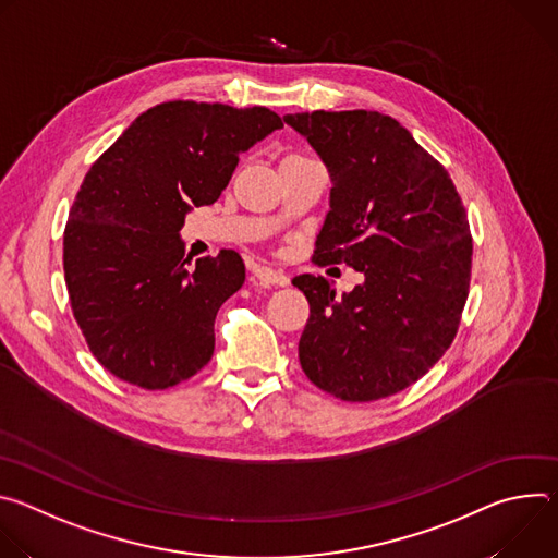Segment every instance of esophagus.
Masks as SVG:
<instances>
[{"label":"esophagus","mask_w":558,"mask_h":558,"mask_svg":"<svg viewBox=\"0 0 558 558\" xmlns=\"http://www.w3.org/2000/svg\"><path fill=\"white\" fill-rule=\"evenodd\" d=\"M254 276L260 280V284H278V287H287L289 284V278L278 271V269H271V267H256L254 269Z\"/></svg>","instance_id":"obj_1"}]
</instances>
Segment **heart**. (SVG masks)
I'll return each mask as SVG.
<instances>
[{"label": "heart", "mask_w": 558, "mask_h": 558, "mask_svg": "<svg viewBox=\"0 0 558 558\" xmlns=\"http://www.w3.org/2000/svg\"><path fill=\"white\" fill-rule=\"evenodd\" d=\"M298 156H302V154H289L287 158H298Z\"/></svg>", "instance_id": "obj_1"}]
</instances>
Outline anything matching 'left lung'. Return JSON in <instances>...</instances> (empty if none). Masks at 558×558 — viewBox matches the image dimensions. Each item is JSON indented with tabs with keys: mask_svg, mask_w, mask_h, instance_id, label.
Listing matches in <instances>:
<instances>
[{
	"mask_svg": "<svg viewBox=\"0 0 558 558\" xmlns=\"http://www.w3.org/2000/svg\"><path fill=\"white\" fill-rule=\"evenodd\" d=\"M284 123L333 183L313 263L364 274L342 295L323 276L293 278L311 308L300 366L344 402L381 400L426 375L457 336L472 265L465 209L446 168L392 117L315 110Z\"/></svg>",
	"mask_w": 558,
	"mask_h": 558,
	"instance_id": "8db88e82",
	"label": "left lung"
}]
</instances>
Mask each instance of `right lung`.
<instances>
[{
	"mask_svg": "<svg viewBox=\"0 0 558 558\" xmlns=\"http://www.w3.org/2000/svg\"><path fill=\"white\" fill-rule=\"evenodd\" d=\"M282 128L269 108L168 101L138 114L97 158L63 231L74 320L119 379L161 390L214 355L220 304L245 282L233 250L185 258L181 227L211 205L238 156Z\"/></svg>",
	"mask_w": 558,
	"mask_h": 558,
	"instance_id": "1",
	"label": "right lung"
}]
</instances>
